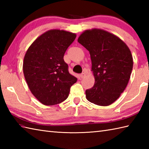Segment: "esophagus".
<instances>
[{
  "label": "esophagus",
  "mask_w": 149,
  "mask_h": 149,
  "mask_svg": "<svg viewBox=\"0 0 149 149\" xmlns=\"http://www.w3.org/2000/svg\"><path fill=\"white\" fill-rule=\"evenodd\" d=\"M86 74L85 72L82 73V74H81V78H84L85 76H86Z\"/></svg>",
  "instance_id": "esophagus-1"
}]
</instances>
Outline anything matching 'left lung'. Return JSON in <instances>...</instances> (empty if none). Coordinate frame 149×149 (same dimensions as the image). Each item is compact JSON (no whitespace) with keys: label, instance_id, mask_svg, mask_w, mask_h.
<instances>
[{"label":"left lung","instance_id":"8db88e82","mask_svg":"<svg viewBox=\"0 0 149 149\" xmlns=\"http://www.w3.org/2000/svg\"><path fill=\"white\" fill-rule=\"evenodd\" d=\"M77 41L90 52L95 81L86 90V98L96 105L109 106L129 83L133 66L131 50L118 36L96 28L84 31Z\"/></svg>","mask_w":149,"mask_h":149}]
</instances>
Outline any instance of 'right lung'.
<instances>
[{"instance_id": "right-lung-1", "label": "right lung", "mask_w": 149, "mask_h": 149, "mask_svg": "<svg viewBox=\"0 0 149 149\" xmlns=\"http://www.w3.org/2000/svg\"><path fill=\"white\" fill-rule=\"evenodd\" d=\"M76 34L59 29L47 31L34 41L25 54L23 72L33 95L46 106L65 100L77 79L70 74L63 57Z\"/></svg>"}]
</instances>
